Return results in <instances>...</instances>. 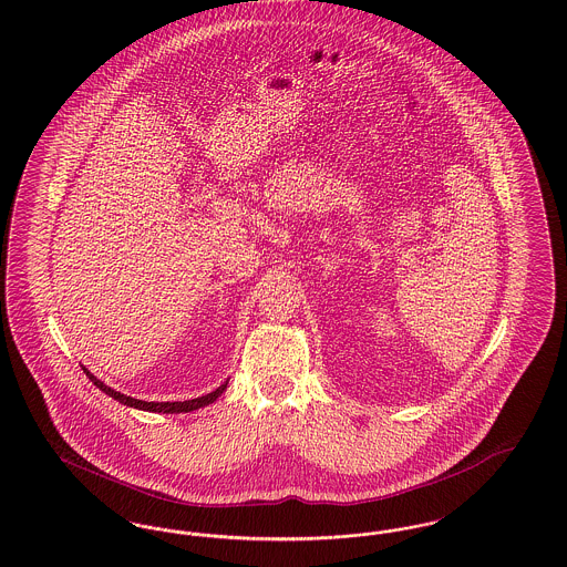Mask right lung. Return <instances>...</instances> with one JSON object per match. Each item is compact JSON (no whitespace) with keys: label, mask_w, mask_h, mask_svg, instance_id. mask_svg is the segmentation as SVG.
<instances>
[{"label":"right lung","mask_w":567,"mask_h":567,"mask_svg":"<svg viewBox=\"0 0 567 567\" xmlns=\"http://www.w3.org/2000/svg\"><path fill=\"white\" fill-rule=\"evenodd\" d=\"M84 374L89 377V380L100 389L104 391L110 398H114L116 402L121 404L130 405V408H137V410H148V412H163V414H181V412H190V410H197V408H204V405L213 404L216 402V398L227 389V382L225 380L216 391L208 393V395H202V398H195V400H187V402H142V400H135V398H127L114 389H110L109 384H104L100 378L93 377L86 368H82Z\"/></svg>","instance_id":"obj_1"}]
</instances>
